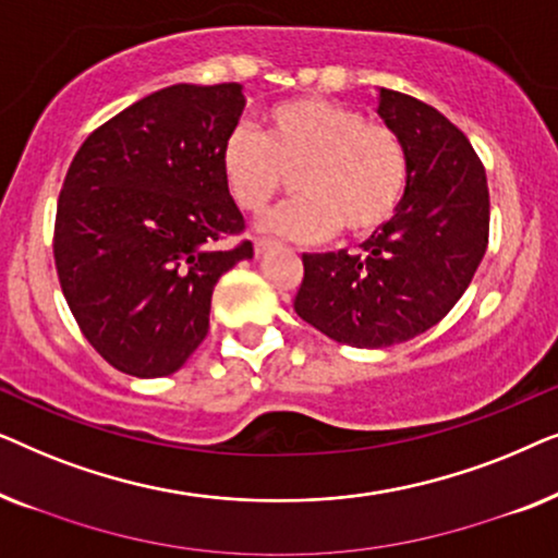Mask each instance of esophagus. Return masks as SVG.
<instances>
[{
	"label": "esophagus",
	"instance_id": "34e87169",
	"mask_svg": "<svg viewBox=\"0 0 558 558\" xmlns=\"http://www.w3.org/2000/svg\"><path fill=\"white\" fill-rule=\"evenodd\" d=\"M274 246H277V243H274V241L256 239V241H254V254H256V256H266Z\"/></svg>",
	"mask_w": 558,
	"mask_h": 558
}]
</instances>
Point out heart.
Masks as SVG:
<instances>
[{"mask_svg": "<svg viewBox=\"0 0 558 558\" xmlns=\"http://www.w3.org/2000/svg\"><path fill=\"white\" fill-rule=\"evenodd\" d=\"M228 193L262 216L296 178L302 197L264 220V231L319 241L342 228L353 239L391 223L407 193L409 157L388 124L353 106L300 96L271 106L264 134L235 129L220 151Z\"/></svg>", "mask_w": 558, "mask_h": 558, "instance_id": "obj_1", "label": "heart"}]
</instances>
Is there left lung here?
I'll list each match as a JSON object with an SVG mask.
<instances>
[{"mask_svg": "<svg viewBox=\"0 0 558 558\" xmlns=\"http://www.w3.org/2000/svg\"><path fill=\"white\" fill-rule=\"evenodd\" d=\"M378 117L409 157L399 210L357 254H304L294 300L304 323L353 348H388L437 325L470 287L490 231L485 167L468 136L399 90H378Z\"/></svg>", "mask_w": 558, "mask_h": 558, "instance_id": "obj_1", "label": "left lung"}]
</instances>
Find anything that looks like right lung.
<instances>
[{
    "label": "right lung",
    "mask_w": 558,
    "mask_h": 558,
    "mask_svg": "<svg viewBox=\"0 0 558 558\" xmlns=\"http://www.w3.org/2000/svg\"><path fill=\"white\" fill-rule=\"evenodd\" d=\"M239 83L162 88L81 144L58 197L52 254L68 307L96 353L136 378L180 371L210 330L218 279L254 256L220 151Z\"/></svg>",
    "instance_id": "obj_1"
}]
</instances>
